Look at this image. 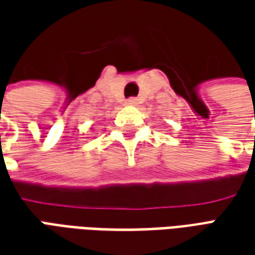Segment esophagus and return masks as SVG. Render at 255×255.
<instances>
[{
	"mask_svg": "<svg viewBox=\"0 0 255 255\" xmlns=\"http://www.w3.org/2000/svg\"><path fill=\"white\" fill-rule=\"evenodd\" d=\"M138 104V98H135V97H131V98H128L127 100V105H136Z\"/></svg>",
	"mask_w": 255,
	"mask_h": 255,
	"instance_id": "34e87169",
	"label": "esophagus"
}]
</instances>
